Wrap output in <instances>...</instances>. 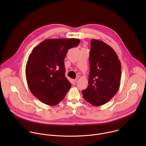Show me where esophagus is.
<instances>
[{"instance_id":"esophagus-1","label":"esophagus","mask_w":146,"mask_h":146,"mask_svg":"<svg viewBox=\"0 0 146 146\" xmlns=\"http://www.w3.org/2000/svg\"><path fill=\"white\" fill-rule=\"evenodd\" d=\"M77 82V79H74V80H72V84L74 85L76 84V82Z\"/></svg>"}]
</instances>
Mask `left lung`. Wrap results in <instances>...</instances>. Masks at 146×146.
I'll return each mask as SVG.
<instances>
[{"label":"left lung","mask_w":146,"mask_h":146,"mask_svg":"<svg viewBox=\"0 0 146 146\" xmlns=\"http://www.w3.org/2000/svg\"><path fill=\"white\" fill-rule=\"evenodd\" d=\"M89 58V85L82 94L87 102L99 106L108 103L119 90L121 62L110 46L96 39L91 41Z\"/></svg>","instance_id":"obj_1"}]
</instances>
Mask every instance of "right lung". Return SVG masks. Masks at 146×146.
<instances>
[{
	"mask_svg": "<svg viewBox=\"0 0 146 146\" xmlns=\"http://www.w3.org/2000/svg\"><path fill=\"white\" fill-rule=\"evenodd\" d=\"M79 43L78 38L47 39L29 55L25 69L28 87L46 105H57L69 90L71 83L65 76L64 61L68 50Z\"/></svg>",
	"mask_w": 146,
	"mask_h": 146,
	"instance_id": "obj_1",
	"label": "right lung"
}]
</instances>
